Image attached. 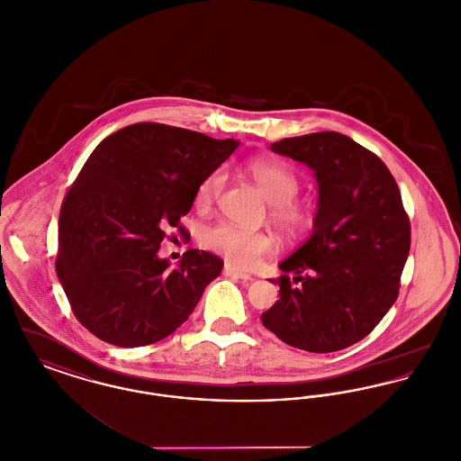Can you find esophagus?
Segmentation results:
<instances>
[{
	"mask_svg": "<svg viewBox=\"0 0 461 461\" xmlns=\"http://www.w3.org/2000/svg\"><path fill=\"white\" fill-rule=\"evenodd\" d=\"M222 273H224V276H233V278H240V280H252V276L249 273H243L240 269H237L233 266H228V264L224 266Z\"/></svg>",
	"mask_w": 461,
	"mask_h": 461,
	"instance_id": "34e87169",
	"label": "esophagus"
}]
</instances>
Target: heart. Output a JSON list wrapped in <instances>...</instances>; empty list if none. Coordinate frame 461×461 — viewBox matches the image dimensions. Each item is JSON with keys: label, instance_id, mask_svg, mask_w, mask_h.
Segmentation results:
<instances>
[{"label": "heart", "instance_id": "heart-1", "mask_svg": "<svg viewBox=\"0 0 461 461\" xmlns=\"http://www.w3.org/2000/svg\"><path fill=\"white\" fill-rule=\"evenodd\" d=\"M249 175L258 183L264 197L271 203V220L288 237L304 233L312 222L309 209L294 202L299 194V177L278 160H254L249 164ZM224 185L222 171L207 176L197 190V207H209ZM202 245L240 267L258 263L271 252L275 241L258 230H249L233 222H216L202 231Z\"/></svg>", "mask_w": 461, "mask_h": 461}]
</instances>
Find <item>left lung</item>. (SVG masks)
Here are the masks:
<instances>
[{"mask_svg": "<svg viewBox=\"0 0 461 461\" xmlns=\"http://www.w3.org/2000/svg\"><path fill=\"white\" fill-rule=\"evenodd\" d=\"M269 149L312 169L318 207L311 237L278 264L280 299L261 314L263 325L303 351L346 349L399 295L411 228L394 176L340 132L285 138Z\"/></svg>", "mask_w": 461, "mask_h": 461, "instance_id": "8db88e82", "label": "left lung"}]
</instances>
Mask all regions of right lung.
I'll return each mask as SVG.
<instances>
[{
    "instance_id": "obj_1",
    "label": "right lung",
    "mask_w": 461,
    "mask_h": 461,
    "mask_svg": "<svg viewBox=\"0 0 461 461\" xmlns=\"http://www.w3.org/2000/svg\"><path fill=\"white\" fill-rule=\"evenodd\" d=\"M240 141L157 122L107 136L67 192L57 275L79 323L119 348L166 339L220 276L218 256L190 249L176 267L157 256L167 230L186 231L200 183Z\"/></svg>"
}]
</instances>
